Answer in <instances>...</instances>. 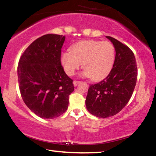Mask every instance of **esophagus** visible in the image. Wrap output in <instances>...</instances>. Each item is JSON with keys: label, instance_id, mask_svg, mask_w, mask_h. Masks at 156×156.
Returning <instances> with one entry per match:
<instances>
[{"label": "esophagus", "instance_id": "1", "mask_svg": "<svg viewBox=\"0 0 156 156\" xmlns=\"http://www.w3.org/2000/svg\"><path fill=\"white\" fill-rule=\"evenodd\" d=\"M80 83V81H78V80H74L73 82V85H74L75 87L76 86H77L78 85V84Z\"/></svg>", "mask_w": 156, "mask_h": 156}]
</instances>
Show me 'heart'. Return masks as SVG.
Instances as JSON below:
<instances>
[{
    "label": "heart",
    "instance_id": "heart-1",
    "mask_svg": "<svg viewBox=\"0 0 156 156\" xmlns=\"http://www.w3.org/2000/svg\"><path fill=\"white\" fill-rule=\"evenodd\" d=\"M115 47L109 41H83L73 44L72 51L62 52V65L67 74L72 76L83 64V74L98 80L105 77L115 60Z\"/></svg>",
    "mask_w": 156,
    "mask_h": 156
}]
</instances>
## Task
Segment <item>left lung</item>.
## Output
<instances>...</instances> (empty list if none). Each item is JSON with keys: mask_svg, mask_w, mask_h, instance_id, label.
I'll list each match as a JSON object with an SVG mask.
<instances>
[{"mask_svg": "<svg viewBox=\"0 0 156 156\" xmlns=\"http://www.w3.org/2000/svg\"><path fill=\"white\" fill-rule=\"evenodd\" d=\"M115 47L113 68L106 78L90 84L85 104L89 112L106 118L120 112L130 100L135 88L138 69L130 48L111 36H106Z\"/></svg>", "mask_w": 156, "mask_h": 156, "instance_id": "left-lung-1", "label": "left lung"}]
</instances>
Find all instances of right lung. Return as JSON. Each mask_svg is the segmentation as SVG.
I'll list each match as a JSON object with an SVG mask.
<instances>
[{"label": "right lung", "instance_id": "add662e5", "mask_svg": "<svg viewBox=\"0 0 156 156\" xmlns=\"http://www.w3.org/2000/svg\"><path fill=\"white\" fill-rule=\"evenodd\" d=\"M65 36L46 34L34 41L20 58L18 80L23 101L36 115L52 119L67 111L73 80L61 65Z\"/></svg>", "mask_w": 156, "mask_h": 156}]
</instances>
